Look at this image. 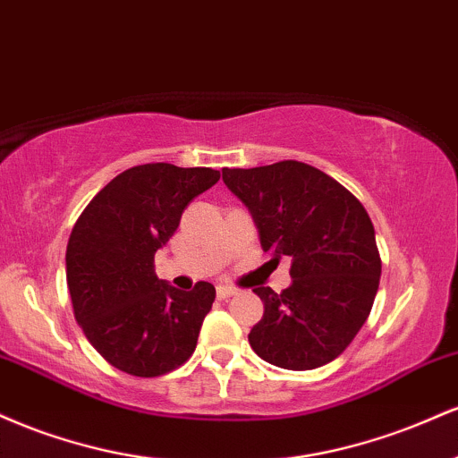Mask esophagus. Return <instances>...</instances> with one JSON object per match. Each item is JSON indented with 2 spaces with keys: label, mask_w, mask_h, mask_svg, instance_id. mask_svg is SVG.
<instances>
[{
  "label": "esophagus",
  "mask_w": 458,
  "mask_h": 458,
  "mask_svg": "<svg viewBox=\"0 0 458 458\" xmlns=\"http://www.w3.org/2000/svg\"><path fill=\"white\" fill-rule=\"evenodd\" d=\"M233 295H236V288H233V286H217V297L219 299H228V297H233Z\"/></svg>",
  "instance_id": "obj_1"
}]
</instances>
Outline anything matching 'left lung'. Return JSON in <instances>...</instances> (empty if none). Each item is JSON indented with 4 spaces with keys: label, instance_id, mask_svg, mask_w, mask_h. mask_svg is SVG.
Listing matches in <instances>:
<instances>
[{
    "label": "left lung",
    "instance_id": "1",
    "mask_svg": "<svg viewBox=\"0 0 458 458\" xmlns=\"http://www.w3.org/2000/svg\"><path fill=\"white\" fill-rule=\"evenodd\" d=\"M273 260H293L282 293L254 288L265 314L250 331L256 355L286 370L329 364L353 343L379 291L381 256L366 208L338 181L301 161L224 167ZM271 260V262H273Z\"/></svg>",
    "mask_w": 458,
    "mask_h": 458
}]
</instances>
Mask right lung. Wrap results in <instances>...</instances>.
Masks as SVG:
<instances>
[{
    "label": "right lung",
    "mask_w": 458,
    "mask_h": 458,
    "mask_svg": "<svg viewBox=\"0 0 458 458\" xmlns=\"http://www.w3.org/2000/svg\"><path fill=\"white\" fill-rule=\"evenodd\" d=\"M217 181L211 167L144 163L109 181L75 222L66 247L72 314L103 360L127 375L161 377L196 351L215 286L176 291L155 276V251Z\"/></svg>",
    "instance_id": "add662e5"
}]
</instances>
